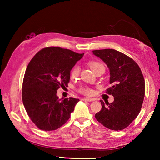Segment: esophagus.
Segmentation results:
<instances>
[{
  "instance_id": "esophagus-1",
  "label": "esophagus",
  "mask_w": 160,
  "mask_h": 160,
  "mask_svg": "<svg viewBox=\"0 0 160 160\" xmlns=\"http://www.w3.org/2000/svg\"><path fill=\"white\" fill-rule=\"evenodd\" d=\"M82 100H83V101H87V102H92L94 99L92 98H83Z\"/></svg>"
}]
</instances>
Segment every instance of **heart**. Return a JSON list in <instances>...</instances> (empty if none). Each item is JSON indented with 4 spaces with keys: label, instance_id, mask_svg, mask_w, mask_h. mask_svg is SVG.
I'll return each instance as SVG.
<instances>
[{
    "label": "heart",
    "instance_id": "obj_1",
    "mask_svg": "<svg viewBox=\"0 0 160 160\" xmlns=\"http://www.w3.org/2000/svg\"><path fill=\"white\" fill-rule=\"evenodd\" d=\"M89 66L91 68V69L95 72L99 70H104V66L103 65L97 61H92L89 62ZM80 73V68L78 66H75L71 70L70 72V77L72 78H77ZM80 92L85 95H91L93 93V90L88 87H82L80 88Z\"/></svg>",
    "mask_w": 160,
    "mask_h": 160
}]
</instances>
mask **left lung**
<instances>
[{
  "instance_id": "obj_1",
  "label": "left lung",
  "mask_w": 160,
  "mask_h": 160,
  "mask_svg": "<svg viewBox=\"0 0 160 160\" xmlns=\"http://www.w3.org/2000/svg\"><path fill=\"white\" fill-rule=\"evenodd\" d=\"M92 52L109 68L112 87L107 89V93L114 97L111 104L100 101L102 109L95 118L107 128L121 131L139 114L145 97L144 78L138 65L123 53L109 48Z\"/></svg>"
}]
</instances>
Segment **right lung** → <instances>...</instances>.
<instances>
[{
    "instance_id": "right-lung-1",
    "label": "right lung",
    "mask_w": 160,
    "mask_h": 160,
    "mask_svg": "<svg viewBox=\"0 0 160 160\" xmlns=\"http://www.w3.org/2000/svg\"><path fill=\"white\" fill-rule=\"evenodd\" d=\"M83 55L66 48L47 47L29 63L22 83V102L29 118L39 129H58L74 111L79 99H59L56 93L60 87L67 86L70 71Z\"/></svg>"
}]
</instances>
